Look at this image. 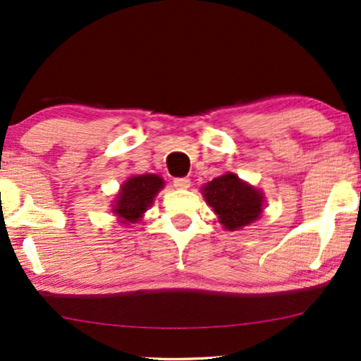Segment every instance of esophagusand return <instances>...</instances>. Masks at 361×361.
<instances>
[{"mask_svg": "<svg viewBox=\"0 0 361 361\" xmlns=\"http://www.w3.org/2000/svg\"><path fill=\"white\" fill-rule=\"evenodd\" d=\"M173 188L189 189L190 188V179H188V177H179V179H173Z\"/></svg>", "mask_w": 361, "mask_h": 361, "instance_id": "34e87169", "label": "esophagus"}]
</instances>
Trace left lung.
I'll return each mask as SVG.
<instances>
[{
  "label": "left lung",
  "mask_w": 361,
  "mask_h": 361,
  "mask_svg": "<svg viewBox=\"0 0 361 361\" xmlns=\"http://www.w3.org/2000/svg\"><path fill=\"white\" fill-rule=\"evenodd\" d=\"M202 195L219 217L222 228L239 231L252 224L262 214L264 194L249 182L226 172L202 185Z\"/></svg>",
  "instance_id": "obj_1"
}]
</instances>
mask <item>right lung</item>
Here are the masks:
<instances>
[{"instance_id":"1","label":"right lung","mask_w":361,"mask_h":361,"mask_svg":"<svg viewBox=\"0 0 361 361\" xmlns=\"http://www.w3.org/2000/svg\"><path fill=\"white\" fill-rule=\"evenodd\" d=\"M164 189V179L157 173L132 176L120 185L112 204V212L123 226H132L144 217L145 211L154 204L155 195Z\"/></svg>"}]
</instances>
